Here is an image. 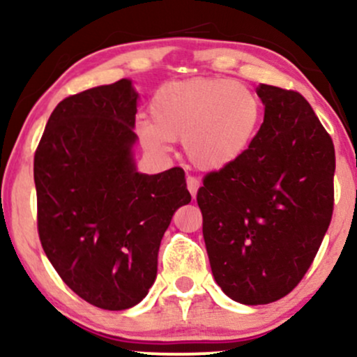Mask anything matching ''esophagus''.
<instances>
[{
	"instance_id": "esophagus-1",
	"label": "esophagus",
	"mask_w": 357,
	"mask_h": 357,
	"mask_svg": "<svg viewBox=\"0 0 357 357\" xmlns=\"http://www.w3.org/2000/svg\"><path fill=\"white\" fill-rule=\"evenodd\" d=\"M186 186H188V191L191 192L192 198H195L196 192H198V190H199V186H202V181H199L198 178H195V176H188Z\"/></svg>"
}]
</instances>
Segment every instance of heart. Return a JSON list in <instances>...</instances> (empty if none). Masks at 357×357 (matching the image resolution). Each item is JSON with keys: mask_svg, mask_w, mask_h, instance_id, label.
Segmentation results:
<instances>
[{"mask_svg": "<svg viewBox=\"0 0 357 357\" xmlns=\"http://www.w3.org/2000/svg\"><path fill=\"white\" fill-rule=\"evenodd\" d=\"M151 121L137 122L147 149L162 153L169 139H183L192 166L215 171L245 153L261 117L260 99L231 79L198 77L167 82L154 92Z\"/></svg>", "mask_w": 357, "mask_h": 357, "instance_id": "b5f03b06", "label": "heart"}]
</instances>
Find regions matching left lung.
<instances>
[{
  "label": "left lung",
  "mask_w": 357,
  "mask_h": 357,
  "mask_svg": "<svg viewBox=\"0 0 357 357\" xmlns=\"http://www.w3.org/2000/svg\"><path fill=\"white\" fill-rule=\"evenodd\" d=\"M264 124L196 195L216 284L233 301L285 297L312 265L334 210L333 139L304 96L260 84Z\"/></svg>",
  "instance_id": "8db88e82"
}]
</instances>
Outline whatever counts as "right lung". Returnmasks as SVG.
I'll use <instances>...</instances> for the list:
<instances>
[{"mask_svg":"<svg viewBox=\"0 0 357 357\" xmlns=\"http://www.w3.org/2000/svg\"><path fill=\"white\" fill-rule=\"evenodd\" d=\"M130 80L67 97L35 151L36 225L61 280L89 304L124 310L147 296L174 211L191 202L184 171H136Z\"/></svg>","mask_w":357,"mask_h":357,"instance_id":"obj_1","label":"right lung"}]
</instances>
